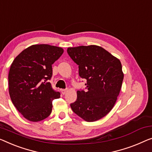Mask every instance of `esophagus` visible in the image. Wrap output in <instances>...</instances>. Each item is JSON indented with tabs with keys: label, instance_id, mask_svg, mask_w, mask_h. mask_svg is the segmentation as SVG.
<instances>
[{
	"label": "esophagus",
	"instance_id": "34e87169",
	"mask_svg": "<svg viewBox=\"0 0 152 152\" xmlns=\"http://www.w3.org/2000/svg\"><path fill=\"white\" fill-rule=\"evenodd\" d=\"M67 91V89H62L61 90V93H62L63 95H65V94H66Z\"/></svg>",
	"mask_w": 152,
	"mask_h": 152
}]
</instances>
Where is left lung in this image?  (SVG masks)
I'll use <instances>...</instances> for the list:
<instances>
[{"label": "left lung", "instance_id": "obj_1", "mask_svg": "<svg viewBox=\"0 0 152 152\" xmlns=\"http://www.w3.org/2000/svg\"><path fill=\"white\" fill-rule=\"evenodd\" d=\"M78 65L79 76L87 80V91H78L77 99L70 104L77 115L88 122L106 116L114 106L121 90L124 73L120 61L96 45L67 48Z\"/></svg>", "mask_w": 152, "mask_h": 152}]
</instances>
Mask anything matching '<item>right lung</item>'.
<instances>
[{
  "instance_id": "right-lung-1",
  "label": "right lung",
  "mask_w": 152,
  "mask_h": 152,
  "mask_svg": "<svg viewBox=\"0 0 152 152\" xmlns=\"http://www.w3.org/2000/svg\"><path fill=\"white\" fill-rule=\"evenodd\" d=\"M63 53L62 48L48 44L32 45L15 58L9 72L11 101L24 118L40 121L50 115L52 101L60 98L48 82L52 65Z\"/></svg>"
}]
</instances>
